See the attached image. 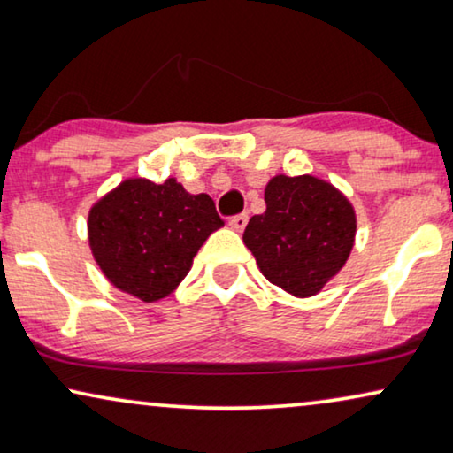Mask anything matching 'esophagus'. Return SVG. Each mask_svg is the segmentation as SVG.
<instances>
[{
	"mask_svg": "<svg viewBox=\"0 0 453 453\" xmlns=\"http://www.w3.org/2000/svg\"><path fill=\"white\" fill-rule=\"evenodd\" d=\"M228 225H231V228L233 231H243V228L247 226V214H237V216H233L231 220H228Z\"/></svg>",
	"mask_w": 453,
	"mask_h": 453,
	"instance_id": "34e87169",
	"label": "esophagus"
}]
</instances>
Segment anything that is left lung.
Masks as SVG:
<instances>
[{
  "label": "left lung",
  "mask_w": 453,
  "mask_h": 453,
  "mask_svg": "<svg viewBox=\"0 0 453 453\" xmlns=\"http://www.w3.org/2000/svg\"><path fill=\"white\" fill-rule=\"evenodd\" d=\"M265 212L251 216L243 243L262 274L288 295H318L349 259L357 214L342 191L313 175L272 177Z\"/></svg>",
  "instance_id": "left-lung-1"
}]
</instances>
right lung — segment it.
I'll return each mask as SVG.
<instances>
[{"label":"right lung","instance_id":"obj_1","mask_svg":"<svg viewBox=\"0 0 453 453\" xmlns=\"http://www.w3.org/2000/svg\"><path fill=\"white\" fill-rule=\"evenodd\" d=\"M225 226L208 194L191 196L177 179H126L88 212V243L107 280L144 303L165 299L210 234Z\"/></svg>","mask_w":453,"mask_h":453}]
</instances>
